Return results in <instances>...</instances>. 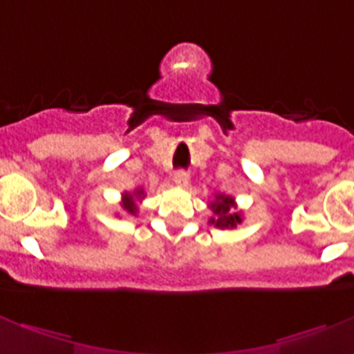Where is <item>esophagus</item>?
<instances>
[{
  "mask_svg": "<svg viewBox=\"0 0 354 354\" xmlns=\"http://www.w3.org/2000/svg\"><path fill=\"white\" fill-rule=\"evenodd\" d=\"M173 181L178 185V187H187L188 181H190V174H188L187 171H183V169L174 171Z\"/></svg>",
  "mask_w": 354,
  "mask_h": 354,
  "instance_id": "esophagus-1",
  "label": "esophagus"
}]
</instances>
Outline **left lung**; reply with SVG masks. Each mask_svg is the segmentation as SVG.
Instances as JSON below:
<instances>
[{
  "label": "left lung",
  "mask_w": 354,
  "mask_h": 354,
  "mask_svg": "<svg viewBox=\"0 0 354 354\" xmlns=\"http://www.w3.org/2000/svg\"><path fill=\"white\" fill-rule=\"evenodd\" d=\"M210 210L214 212V217H210L209 223L214 224L219 230H230V227H236L241 224L243 217L241 212H236V202L233 197L224 194H217L216 198L209 203Z\"/></svg>",
  "instance_id": "obj_1"
}]
</instances>
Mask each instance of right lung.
<instances>
[{
    "instance_id": "obj_1",
    "label": "right lung",
    "mask_w": 354,
    "mask_h": 354,
    "mask_svg": "<svg viewBox=\"0 0 354 354\" xmlns=\"http://www.w3.org/2000/svg\"><path fill=\"white\" fill-rule=\"evenodd\" d=\"M144 197H145V194L142 188H137L135 192H124V194L121 195V209H123L127 214L137 216V212H138L137 200H142Z\"/></svg>"
}]
</instances>
